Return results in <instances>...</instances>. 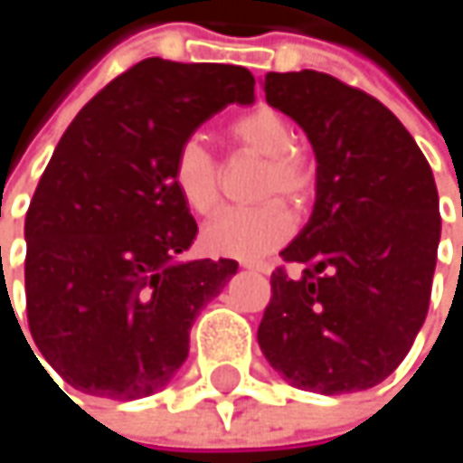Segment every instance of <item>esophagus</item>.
<instances>
[{"mask_svg": "<svg viewBox=\"0 0 463 463\" xmlns=\"http://www.w3.org/2000/svg\"><path fill=\"white\" fill-rule=\"evenodd\" d=\"M243 268L257 270V273H270V265L268 262H243Z\"/></svg>", "mask_w": 463, "mask_h": 463, "instance_id": "34e87169", "label": "esophagus"}]
</instances>
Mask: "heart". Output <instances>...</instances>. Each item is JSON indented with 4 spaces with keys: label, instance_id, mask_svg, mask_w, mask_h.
Instances as JSON below:
<instances>
[{
    "label": "heart",
    "instance_id": "heart-1",
    "mask_svg": "<svg viewBox=\"0 0 463 463\" xmlns=\"http://www.w3.org/2000/svg\"><path fill=\"white\" fill-rule=\"evenodd\" d=\"M235 146L265 157L257 195H281L303 203L317 187V165L308 152L295 146L292 123L273 107H257L231 123ZM171 184L182 203L195 214H212L220 203V163L201 139H184L171 160ZM295 231L289 209L270 198L251 209H225L203 228V243L212 254L235 260H262Z\"/></svg>",
    "mask_w": 463,
    "mask_h": 463
}]
</instances>
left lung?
Masks as SVG:
<instances>
[{
	"label": "left lung",
	"mask_w": 463,
	"mask_h": 463,
	"mask_svg": "<svg viewBox=\"0 0 463 463\" xmlns=\"http://www.w3.org/2000/svg\"><path fill=\"white\" fill-rule=\"evenodd\" d=\"M265 99L306 131L319 165L314 214L281 251L306 270L270 276L260 348L295 389H373L408 356L429 311L439 243L431 168L378 99L324 71H268Z\"/></svg>",
	"instance_id": "left-lung-1"
}]
</instances>
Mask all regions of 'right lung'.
I'll use <instances>...</instances> for the list:
<instances>
[{
  "mask_svg": "<svg viewBox=\"0 0 463 463\" xmlns=\"http://www.w3.org/2000/svg\"><path fill=\"white\" fill-rule=\"evenodd\" d=\"M251 101L243 66L144 58L61 137L26 212V317L71 389L139 400L187 359L190 326L238 262L182 260L198 225L171 160L220 109Z\"/></svg>",
  "mask_w": 463,
  "mask_h": 463,
  "instance_id": "right-lung-1",
  "label": "right lung"
}]
</instances>
